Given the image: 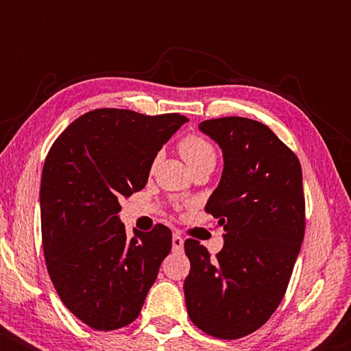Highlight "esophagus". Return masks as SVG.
<instances>
[{"label":"esophagus","instance_id":"1","mask_svg":"<svg viewBox=\"0 0 351 351\" xmlns=\"http://www.w3.org/2000/svg\"><path fill=\"white\" fill-rule=\"evenodd\" d=\"M172 249L177 252H182V249H184V238L180 234H172Z\"/></svg>","mask_w":351,"mask_h":351}]
</instances>
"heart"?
Listing matches in <instances>:
<instances>
[{
    "mask_svg": "<svg viewBox=\"0 0 351 351\" xmlns=\"http://www.w3.org/2000/svg\"><path fill=\"white\" fill-rule=\"evenodd\" d=\"M177 150L186 165L191 167V171L199 169L203 166H214L217 160V152H215L213 142L199 134H189V136L182 137L177 143Z\"/></svg>",
    "mask_w": 351,
    "mask_h": 351,
    "instance_id": "obj_1",
    "label": "heart"
}]
</instances>
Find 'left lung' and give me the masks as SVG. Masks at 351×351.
Returning <instances> with one entry per match:
<instances>
[{
    "label": "left lung",
    "mask_w": 351,
    "mask_h": 351,
    "mask_svg": "<svg viewBox=\"0 0 351 351\" xmlns=\"http://www.w3.org/2000/svg\"><path fill=\"white\" fill-rule=\"evenodd\" d=\"M223 152V172L206 213L223 227L215 258L189 238L186 311L203 332L233 340L254 332L278 308L305 233L302 167L265 124L241 117L199 123Z\"/></svg>",
    "instance_id": "8db88e82"
}]
</instances>
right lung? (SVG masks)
<instances>
[{
    "label": "right lung",
    "mask_w": 351,
    "mask_h": 351,
    "mask_svg": "<svg viewBox=\"0 0 351 351\" xmlns=\"http://www.w3.org/2000/svg\"><path fill=\"white\" fill-rule=\"evenodd\" d=\"M185 121L179 113L93 110L47 153L40 190L47 273L64 305L89 328L132 323L171 252L165 225L134 228L128 238L118 199L145 186L158 152Z\"/></svg>",
    "instance_id": "1"
}]
</instances>
